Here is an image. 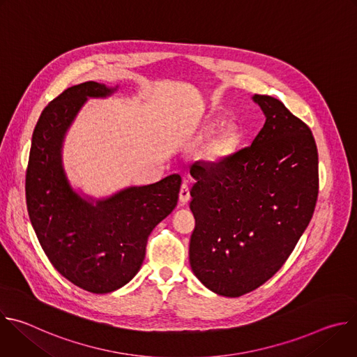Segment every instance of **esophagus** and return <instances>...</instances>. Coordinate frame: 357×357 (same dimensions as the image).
Returning <instances> with one entry per match:
<instances>
[{"label":"esophagus","mask_w":357,"mask_h":357,"mask_svg":"<svg viewBox=\"0 0 357 357\" xmlns=\"http://www.w3.org/2000/svg\"><path fill=\"white\" fill-rule=\"evenodd\" d=\"M190 199V193H189V183L188 181H183L182 186H181V190H179V202L182 203V205H185V203Z\"/></svg>","instance_id":"obj_1"}]
</instances>
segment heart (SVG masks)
<instances>
[{
  "label": "heart",
  "instance_id": "obj_1",
  "mask_svg": "<svg viewBox=\"0 0 357 357\" xmlns=\"http://www.w3.org/2000/svg\"><path fill=\"white\" fill-rule=\"evenodd\" d=\"M206 131H211V128H208ZM240 137H241L240 130L234 124L226 126L212 138L206 149V157L211 161H219L222 158L229 157L237 148L240 142Z\"/></svg>",
  "mask_w": 357,
  "mask_h": 357
}]
</instances>
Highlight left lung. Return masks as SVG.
<instances>
[{
  "label": "left lung",
  "mask_w": 357,
  "mask_h": 357,
  "mask_svg": "<svg viewBox=\"0 0 357 357\" xmlns=\"http://www.w3.org/2000/svg\"><path fill=\"white\" fill-rule=\"evenodd\" d=\"M264 127L244 146L208 165L193 164V274L213 292L236 298L268 281L308 227L319 192L311 128L280 100L254 94Z\"/></svg>",
  "instance_id": "left-lung-1"
}]
</instances>
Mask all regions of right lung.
I'll use <instances>...</instances> for the list:
<instances>
[{"mask_svg": "<svg viewBox=\"0 0 357 357\" xmlns=\"http://www.w3.org/2000/svg\"><path fill=\"white\" fill-rule=\"evenodd\" d=\"M110 93L105 84L84 82L50 101L35 126L25 176L28 215L46 257L93 294L116 291L138 273L148 236L175 209L182 182L171 175L96 206L72 190L61 161L63 135L87 97Z\"/></svg>", "mask_w": 357, "mask_h": 357, "instance_id": "obj_1", "label": "right lung"}]
</instances>
